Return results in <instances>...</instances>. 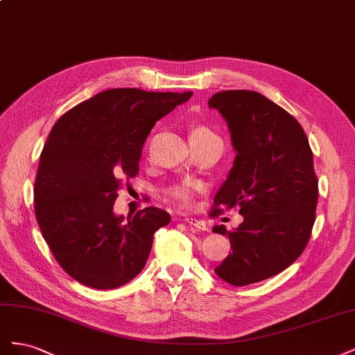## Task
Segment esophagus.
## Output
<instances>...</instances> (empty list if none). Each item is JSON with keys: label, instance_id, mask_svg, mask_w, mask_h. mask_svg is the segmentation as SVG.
<instances>
[{"label": "esophagus", "instance_id": "obj_1", "mask_svg": "<svg viewBox=\"0 0 355 355\" xmlns=\"http://www.w3.org/2000/svg\"><path fill=\"white\" fill-rule=\"evenodd\" d=\"M184 220H185V223L191 225V227H194V228H197L200 231H209L207 223L204 222V220H200V219H196V218H185Z\"/></svg>", "mask_w": 355, "mask_h": 355}]
</instances>
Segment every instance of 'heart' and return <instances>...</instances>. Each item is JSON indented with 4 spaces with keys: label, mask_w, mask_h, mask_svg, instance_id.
Wrapping results in <instances>:
<instances>
[{
    "label": "heart",
    "mask_w": 355,
    "mask_h": 355,
    "mask_svg": "<svg viewBox=\"0 0 355 355\" xmlns=\"http://www.w3.org/2000/svg\"><path fill=\"white\" fill-rule=\"evenodd\" d=\"M191 141H204V139H216V141H220L219 136L214 133L211 128L207 125H194L191 128L189 133ZM202 189V185L197 180H184L180 184L175 185L173 188H170V196L173 197L176 201H179L184 206H189L194 200L197 192Z\"/></svg>",
    "instance_id": "heart-1"
}]
</instances>
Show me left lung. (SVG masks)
<instances>
[{"label":"left lung","instance_id":"left-lung-1","mask_svg":"<svg viewBox=\"0 0 355 355\" xmlns=\"http://www.w3.org/2000/svg\"><path fill=\"white\" fill-rule=\"evenodd\" d=\"M209 106L227 121L237 154L211 216L234 206L243 216L234 231L213 228L232 247L214 272L232 286L253 284L284 271L308 244L318 200L313 151L295 116L261 93L219 92Z\"/></svg>","mask_w":355,"mask_h":355}]
</instances>
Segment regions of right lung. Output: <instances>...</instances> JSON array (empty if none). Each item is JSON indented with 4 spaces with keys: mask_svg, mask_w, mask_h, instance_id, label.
<instances>
[{
    "mask_svg": "<svg viewBox=\"0 0 355 355\" xmlns=\"http://www.w3.org/2000/svg\"><path fill=\"white\" fill-rule=\"evenodd\" d=\"M191 96L111 89L53 125L35 178V214L53 256L73 280L108 290L144 270L154 234L170 214L146 207L125 219L114 213L116 191L123 178L137 175L155 123Z\"/></svg>",
    "mask_w": 355,
    "mask_h": 355,
    "instance_id": "add662e5",
    "label": "right lung"
}]
</instances>
